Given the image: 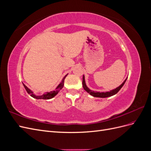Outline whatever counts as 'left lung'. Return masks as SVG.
I'll list each match as a JSON object with an SVG mask.
<instances>
[{
    "instance_id": "left-lung-1",
    "label": "left lung",
    "mask_w": 151,
    "mask_h": 151,
    "mask_svg": "<svg viewBox=\"0 0 151 151\" xmlns=\"http://www.w3.org/2000/svg\"><path fill=\"white\" fill-rule=\"evenodd\" d=\"M127 79L123 81V83L119 86L116 88L115 89H113L110 91H108V92H97V91H94L89 89L88 87H87L86 84V82H85V78H84V76L83 75V88L86 91V92H88L89 94H91V96H93L94 97H96V98H107V97H110L111 96H113L116 94L118 91L120 90V89L122 88L123 86L124 85V84L125 83V82L127 81Z\"/></svg>"
}]
</instances>
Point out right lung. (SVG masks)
<instances>
[{
	"instance_id": "add662e5",
	"label": "right lung",
	"mask_w": 151,
	"mask_h": 151,
	"mask_svg": "<svg viewBox=\"0 0 151 151\" xmlns=\"http://www.w3.org/2000/svg\"><path fill=\"white\" fill-rule=\"evenodd\" d=\"M67 74L66 76H64V77L62 79V82L61 83L58 84V86L57 87V88L55 89V91H50V92H47L46 93L43 94V95H40V96H37V95H35L33 91H32L31 90H30L28 87L26 86V85L24 84H23V86L24 87L25 89L26 90L27 93H28V94H30V96L31 97H33L35 99H51V98H53L54 96H55L58 93L59 91H60L63 87V84H64V80L65 79V77H67Z\"/></svg>"
}]
</instances>
